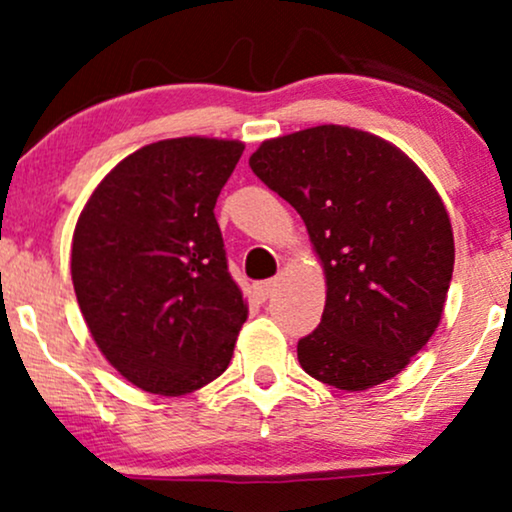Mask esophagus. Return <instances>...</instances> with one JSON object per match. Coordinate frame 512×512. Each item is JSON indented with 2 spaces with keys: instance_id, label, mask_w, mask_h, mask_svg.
Masks as SVG:
<instances>
[{
  "instance_id": "obj_1",
  "label": "esophagus",
  "mask_w": 512,
  "mask_h": 512,
  "mask_svg": "<svg viewBox=\"0 0 512 512\" xmlns=\"http://www.w3.org/2000/svg\"><path fill=\"white\" fill-rule=\"evenodd\" d=\"M275 287H277V280H263V282H256V285H254V292H256L258 299L266 301L268 296L275 292Z\"/></svg>"
}]
</instances>
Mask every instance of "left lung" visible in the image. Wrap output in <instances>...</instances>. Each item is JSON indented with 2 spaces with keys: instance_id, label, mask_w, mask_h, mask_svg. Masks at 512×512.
<instances>
[{
  "instance_id": "obj_1",
  "label": "left lung",
  "mask_w": 512,
  "mask_h": 512,
  "mask_svg": "<svg viewBox=\"0 0 512 512\" xmlns=\"http://www.w3.org/2000/svg\"><path fill=\"white\" fill-rule=\"evenodd\" d=\"M249 166L304 218L325 268L301 368L346 391L399 375L437 330L456 258L432 182L394 144L344 125L263 142Z\"/></svg>"
}]
</instances>
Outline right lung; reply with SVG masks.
Returning a JSON list of instances; mask_svg holds the SVG:
<instances>
[{
  "mask_svg": "<svg viewBox=\"0 0 512 512\" xmlns=\"http://www.w3.org/2000/svg\"><path fill=\"white\" fill-rule=\"evenodd\" d=\"M242 151L211 137L147 144L99 182L75 225L82 318L106 361L151 394H189L230 365L246 304L213 208Z\"/></svg>",
  "mask_w": 512,
  "mask_h": 512,
  "instance_id": "obj_1",
  "label": "right lung"
}]
</instances>
